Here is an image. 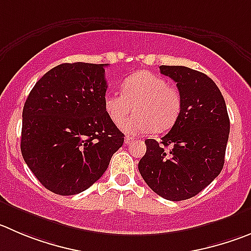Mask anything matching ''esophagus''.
<instances>
[{
    "instance_id": "obj_1",
    "label": "esophagus",
    "mask_w": 251,
    "mask_h": 251,
    "mask_svg": "<svg viewBox=\"0 0 251 251\" xmlns=\"http://www.w3.org/2000/svg\"><path fill=\"white\" fill-rule=\"evenodd\" d=\"M131 142H133V139H132V137L126 136V137H125V144H126V145H130Z\"/></svg>"
}]
</instances>
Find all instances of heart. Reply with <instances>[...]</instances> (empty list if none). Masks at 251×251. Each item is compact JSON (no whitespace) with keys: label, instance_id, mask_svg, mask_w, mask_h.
Here are the masks:
<instances>
[{"label":"heart","instance_id":"heart-1","mask_svg":"<svg viewBox=\"0 0 251 251\" xmlns=\"http://www.w3.org/2000/svg\"><path fill=\"white\" fill-rule=\"evenodd\" d=\"M134 106L135 114L122 120ZM107 116L120 124L126 133L162 132L177 121L182 107L178 89L168 85L167 80L150 72H139L123 81V94L107 93L104 98Z\"/></svg>","mask_w":251,"mask_h":251}]
</instances>
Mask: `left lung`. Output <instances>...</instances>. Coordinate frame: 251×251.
Instances as JSON below:
<instances>
[{"label":"left lung","instance_id":"obj_1","mask_svg":"<svg viewBox=\"0 0 251 251\" xmlns=\"http://www.w3.org/2000/svg\"><path fill=\"white\" fill-rule=\"evenodd\" d=\"M160 70L177 83L181 112L160 142L145 141L139 171L154 193L178 202L200 193L221 173L230 123L223 95L209 76L182 65Z\"/></svg>","mask_w":251,"mask_h":251}]
</instances>
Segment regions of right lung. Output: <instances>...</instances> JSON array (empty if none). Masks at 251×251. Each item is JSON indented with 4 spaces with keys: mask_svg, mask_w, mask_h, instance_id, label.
<instances>
[{
    "mask_svg": "<svg viewBox=\"0 0 251 251\" xmlns=\"http://www.w3.org/2000/svg\"><path fill=\"white\" fill-rule=\"evenodd\" d=\"M106 64L64 63L30 90L22 112L21 152L50 192L73 196L104 175L124 133L107 116Z\"/></svg>",
    "mask_w": 251,
    "mask_h": 251,
    "instance_id": "add662e5",
    "label": "right lung"
}]
</instances>
